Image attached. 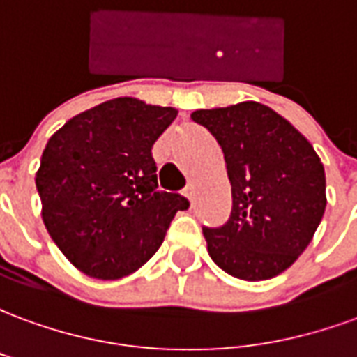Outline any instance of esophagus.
<instances>
[{
  "instance_id": "esophagus-1",
  "label": "esophagus",
  "mask_w": 357,
  "mask_h": 357,
  "mask_svg": "<svg viewBox=\"0 0 357 357\" xmlns=\"http://www.w3.org/2000/svg\"><path fill=\"white\" fill-rule=\"evenodd\" d=\"M183 193H185V197L189 199V201L193 202V199H195V187L193 185L185 187V191H183Z\"/></svg>"
}]
</instances>
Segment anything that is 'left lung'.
<instances>
[{"label":"left lung","instance_id":"left-lung-1","mask_svg":"<svg viewBox=\"0 0 357 357\" xmlns=\"http://www.w3.org/2000/svg\"><path fill=\"white\" fill-rule=\"evenodd\" d=\"M191 118L220 143L231 183L227 224L202 229L210 258L243 281L283 273L312 243L327 206L321 158L262 102L201 109Z\"/></svg>","mask_w":357,"mask_h":357}]
</instances>
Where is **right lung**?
<instances>
[{"mask_svg": "<svg viewBox=\"0 0 357 357\" xmlns=\"http://www.w3.org/2000/svg\"><path fill=\"white\" fill-rule=\"evenodd\" d=\"M174 107L116 97L73 116L43 149L36 187L51 239L74 268L120 279L162 245L181 195L156 191L153 145Z\"/></svg>", "mask_w": 357, "mask_h": 357, "instance_id": "add662e5", "label": "right lung"}]
</instances>
